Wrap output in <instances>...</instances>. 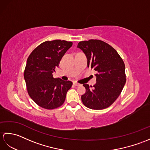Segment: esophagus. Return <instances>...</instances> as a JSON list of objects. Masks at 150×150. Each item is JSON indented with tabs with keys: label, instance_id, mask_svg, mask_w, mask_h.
I'll return each mask as SVG.
<instances>
[{
	"label": "esophagus",
	"instance_id": "obj_1",
	"mask_svg": "<svg viewBox=\"0 0 150 150\" xmlns=\"http://www.w3.org/2000/svg\"><path fill=\"white\" fill-rule=\"evenodd\" d=\"M73 85L75 86H81L80 84H79V83H77V82H73Z\"/></svg>",
	"mask_w": 150,
	"mask_h": 150
}]
</instances>
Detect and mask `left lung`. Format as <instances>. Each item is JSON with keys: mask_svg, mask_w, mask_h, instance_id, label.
Returning <instances> with one entry per match:
<instances>
[{"mask_svg": "<svg viewBox=\"0 0 150 150\" xmlns=\"http://www.w3.org/2000/svg\"><path fill=\"white\" fill-rule=\"evenodd\" d=\"M77 47L86 56L88 68L97 72L93 88L83 84L86 93L81 96L82 103L92 110L108 108L119 97L126 83L123 60L112 46L100 40L81 41Z\"/></svg>", "mask_w": 150, "mask_h": 150, "instance_id": "8db88e82", "label": "left lung"}]
</instances>
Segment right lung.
Returning <instances> with one entry per match:
<instances>
[{"label":"right lung","instance_id":"right-lung-1","mask_svg":"<svg viewBox=\"0 0 150 150\" xmlns=\"http://www.w3.org/2000/svg\"><path fill=\"white\" fill-rule=\"evenodd\" d=\"M72 44L61 40L46 41L28 57L24 77L28 94L39 106L53 110L64 103L72 82L53 78L52 73Z\"/></svg>","mask_w":150,"mask_h":150}]
</instances>
